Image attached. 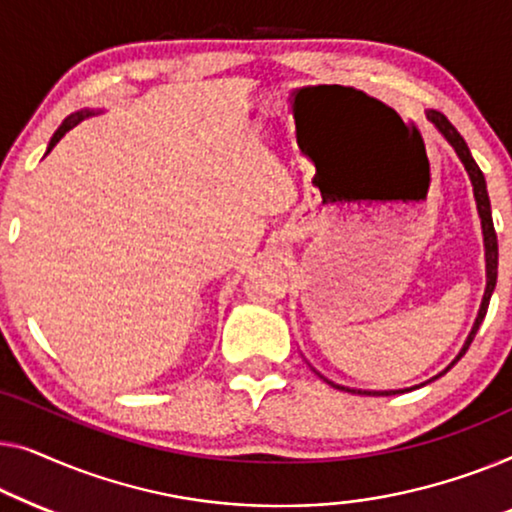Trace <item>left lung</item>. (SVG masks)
<instances>
[{
	"label": "left lung",
	"mask_w": 512,
	"mask_h": 512,
	"mask_svg": "<svg viewBox=\"0 0 512 512\" xmlns=\"http://www.w3.org/2000/svg\"><path fill=\"white\" fill-rule=\"evenodd\" d=\"M427 118H429L431 122H434L438 132H441V134L445 136V139L450 141V146L457 150L459 160L464 162L466 171H469L471 183H473L475 201H478V213H480V220H482V234H485V259H487V287H485V297H482L480 313H478V318H475V325H473V329H471L469 338H466V343H464L462 352H459L455 362H452V364L448 366V369L443 371V373H448V371L452 369V366H455V364L459 362V359L464 357V352L469 350L471 341L475 338V334H478L480 322L485 320V313H487L489 299H492V292H494V287H496V269H499V243H496V232H494V222H492V206H489L485 176H482L480 167H478V164H475V160L471 157V153H469V146H466V141L462 139V134H459L457 129L452 127V122H450L448 118H445L443 113H438V111H427ZM443 373H441V376H443ZM436 378H438V376H436ZM334 387H336V385H334ZM341 390H343V387H341ZM366 394H378V397H380V394H385V397H390V394H399V392H366Z\"/></svg>",
	"instance_id": "obj_1"
}]
</instances>
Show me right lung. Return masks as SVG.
I'll use <instances>...</instances> for the list:
<instances>
[{"mask_svg":"<svg viewBox=\"0 0 512 512\" xmlns=\"http://www.w3.org/2000/svg\"><path fill=\"white\" fill-rule=\"evenodd\" d=\"M88 115H92V111H78V113H74V115H69V118H67V120H64L60 127H57V132L53 134V139H50V143H48V150H46V153H50V150H53V148H55V143H57V141H60V139H62V136L69 132V129H71V127H76V125H78V122H81L83 118H88Z\"/></svg>","mask_w":512,"mask_h":512,"instance_id":"add662e5","label":"right lung"}]
</instances>
